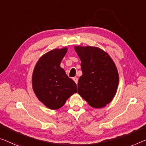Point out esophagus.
<instances>
[{
    "label": "esophagus",
    "mask_w": 146,
    "mask_h": 146,
    "mask_svg": "<svg viewBox=\"0 0 146 146\" xmlns=\"http://www.w3.org/2000/svg\"><path fill=\"white\" fill-rule=\"evenodd\" d=\"M73 80L74 81V82H75V83H76V84H78V78H76V77L73 78Z\"/></svg>",
    "instance_id": "1"
}]
</instances>
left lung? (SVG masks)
Returning a JSON list of instances; mask_svg holds the SVG:
<instances>
[{"label":"left lung","instance_id":"8db88e82","mask_svg":"<svg viewBox=\"0 0 146 146\" xmlns=\"http://www.w3.org/2000/svg\"><path fill=\"white\" fill-rule=\"evenodd\" d=\"M80 58L82 76L78 93L91 106L102 108L115 95L119 76L116 66L108 53L96 47H75Z\"/></svg>","mask_w":146,"mask_h":146}]
</instances>
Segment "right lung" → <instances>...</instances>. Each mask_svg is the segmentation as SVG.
I'll use <instances>...</instances> for the list:
<instances>
[{
	"label": "right lung",
	"mask_w": 146,
	"mask_h": 146,
	"mask_svg": "<svg viewBox=\"0 0 146 146\" xmlns=\"http://www.w3.org/2000/svg\"><path fill=\"white\" fill-rule=\"evenodd\" d=\"M67 48L53 50L44 55L36 64L33 74V88L45 106L57 110L77 92L76 83L60 66Z\"/></svg>",
	"instance_id": "right-lung-1"
}]
</instances>
